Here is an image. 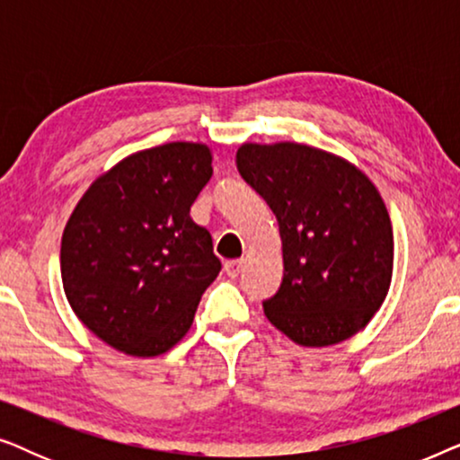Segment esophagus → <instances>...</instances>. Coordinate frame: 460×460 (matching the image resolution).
<instances>
[{
    "instance_id": "obj_1",
    "label": "esophagus",
    "mask_w": 460,
    "mask_h": 460,
    "mask_svg": "<svg viewBox=\"0 0 460 460\" xmlns=\"http://www.w3.org/2000/svg\"><path fill=\"white\" fill-rule=\"evenodd\" d=\"M243 268H244V260H232V261H226V266H224L226 274H228L230 279H236V276L243 272Z\"/></svg>"
}]
</instances>
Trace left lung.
I'll use <instances>...</instances> for the list:
<instances>
[{"instance_id":"left-lung-1","label":"left lung","mask_w":460,"mask_h":460,"mask_svg":"<svg viewBox=\"0 0 460 460\" xmlns=\"http://www.w3.org/2000/svg\"><path fill=\"white\" fill-rule=\"evenodd\" d=\"M236 167L279 219L285 276L263 314L304 348L354 337L392 285L387 207L354 163L297 142H244Z\"/></svg>"}]
</instances>
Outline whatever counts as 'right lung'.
Wrapping results in <instances>:
<instances>
[{
	"instance_id": "obj_1",
	"label": "right lung",
	"mask_w": 460,
	"mask_h": 460,
	"mask_svg": "<svg viewBox=\"0 0 460 460\" xmlns=\"http://www.w3.org/2000/svg\"><path fill=\"white\" fill-rule=\"evenodd\" d=\"M211 148L169 142L92 181L62 232L60 274L77 318L128 356L172 349L222 263L190 207L211 180Z\"/></svg>"
}]
</instances>
